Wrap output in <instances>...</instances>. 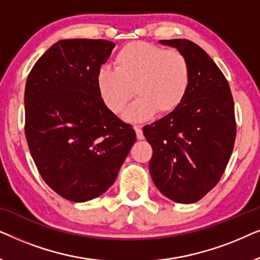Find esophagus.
I'll list each match as a JSON object with an SVG mask.
<instances>
[{"label": "esophagus", "instance_id": "1", "mask_svg": "<svg viewBox=\"0 0 260 260\" xmlns=\"http://www.w3.org/2000/svg\"><path fill=\"white\" fill-rule=\"evenodd\" d=\"M135 131H136L137 140H143V138H144V136H143V131H142V127H141L140 125L135 126Z\"/></svg>", "mask_w": 260, "mask_h": 260}]
</instances>
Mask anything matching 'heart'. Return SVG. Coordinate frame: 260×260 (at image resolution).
Listing matches in <instances>:
<instances>
[{"instance_id":"heart-1","label":"heart","mask_w":260,"mask_h":260,"mask_svg":"<svg viewBox=\"0 0 260 260\" xmlns=\"http://www.w3.org/2000/svg\"><path fill=\"white\" fill-rule=\"evenodd\" d=\"M95 83L102 102L115 115L124 111L135 92L138 98L124 117L143 122L156 112L169 115L180 108L189 91L191 70L176 49L136 41L117 53L115 69L98 70Z\"/></svg>"}]
</instances>
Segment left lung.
Returning a JSON list of instances; mask_svg holds the SVG:
<instances>
[{"label":"left lung","mask_w":260,"mask_h":260,"mask_svg":"<svg viewBox=\"0 0 260 260\" xmlns=\"http://www.w3.org/2000/svg\"><path fill=\"white\" fill-rule=\"evenodd\" d=\"M189 61L191 83L175 111L143 127L152 148L155 186L170 200L193 204L216 186L232 155L237 135L229 81L207 53L186 39L161 40Z\"/></svg>","instance_id":"left-lung-1"}]
</instances>
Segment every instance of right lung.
I'll list each match as a JSON object with an SVG mask.
<instances>
[{
  "label": "right lung",
  "instance_id": "add662e5",
  "mask_svg": "<svg viewBox=\"0 0 260 260\" xmlns=\"http://www.w3.org/2000/svg\"><path fill=\"white\" fill-rule=\"evenodd\" d=\"M115 44L69 39L35 62L24 90V134L46 183L66 200L84 202L105 193L136 141L130 124L104 105L98 70Z\"/></svg>",
  "mask_w": 260,
  "mask_h": 260
}]
</instances>
